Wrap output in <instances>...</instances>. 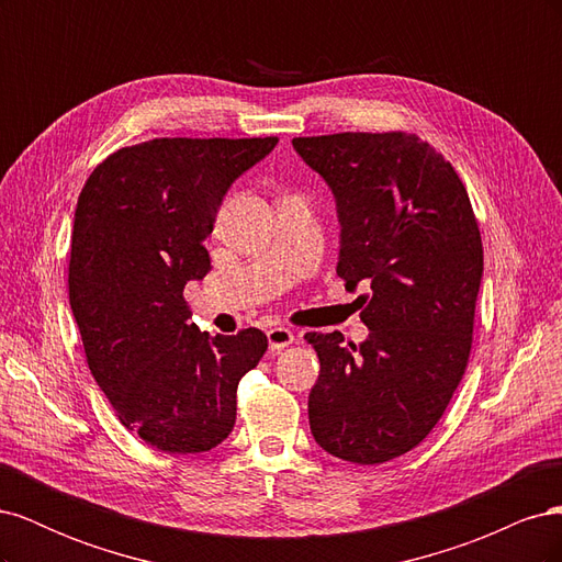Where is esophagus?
Wrapping results in <instances>:
<instances>
[{
	"label": "esophagus",
	"mask_w": 562,
	"mask_h": 562,
	"mask_svg": "<svg viewBox=\"0 0 562 562\" xmlns=\"http://www.w3.org/2000/svg\"><path fill=\"white\" fill-rule=\"evenodd\" d=\"M293 339H295L293 330H288V328H281V326H274V328H267V342H269V349H271V351H281L283 347H288V345H293Z\"/></svg>",
	"instance_id": "34e87169"
}]
</instances>
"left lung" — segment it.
Masks as SVG:
<instances>
[{
	"label": "left lung",
	"mask_w": 562,
	"mask_h": 562,
	"mask_svg": "<svg viewBox=\"0 0 562 562\" xmlns=\"http://www.w3.org/2000/svg\"><path fill=\"white\" fill-rule=\"evenodd\" d=\"M293 147L333 190L337 277L370 285L359 297L366 342L304 335L321 361L310 427L333 457L382 464L429 436L462 382L481 229L452 164L415 133H333Z\"/></svg>",
	"instance_id": "1"
}]
</instances>
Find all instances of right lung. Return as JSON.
<instances>
[{"label":"right lung","mask_w":562,"mask_h":562,"mask_svg":"<svg viewBox=\"0 0 562 562\" xmlns=\"http://www.w3.org/2000/svg\"><path fill=\"white\" fill-rule=\"evenodd\" d=\"M279 138H155L116 149L79 194L70 307L91 375L147 446L206 452L232 434L236 386L267 335L201 333L182 297L211 271L203 246L232 182Z\"/></svg>","instance_id":"add662e5"}]
</instances>
